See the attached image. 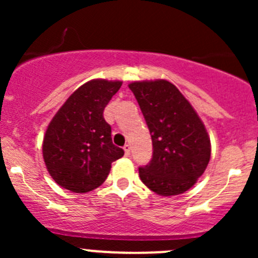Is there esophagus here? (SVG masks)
Returning a JSON list of instances; mask_svg holds the SVG:
<instances>
[{
  "mask_svg": "<svg viewBox=\"0 0 258 258\" xmlns=\"http://www.w3.org/2000/svg\"><path fill=\"white\" fill-rule=\"evenodd\" d=\"M123 150H124V155H126L127 157H128V156L131 155V146H130V145H124L123 146Z\"/></svg>",
  "mask_w": 258,
  "mask_h": 258,
  "instance_id": "34e87169",
  "label": "esophagus"
}]
</instances>
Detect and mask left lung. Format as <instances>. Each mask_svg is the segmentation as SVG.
<instances>
[{
  "instance_id": "obj_1",
  "label": "left lung",
  "mask_w": 258,
  "mask_h": 258,
  "mask_svg": "<svg viewBox=\"0 0 258 258\" xmlns=\"http://www.w3.org/2000/svg\"><path fill=\"white\" fill-rule=\"evenodd\" d=\"M152 139V160L139 168L140 178L161 196L191 188L210 162L211 142L204 122L175 85L166 80L128 85Z\"/></svg>"
}]
</instances>
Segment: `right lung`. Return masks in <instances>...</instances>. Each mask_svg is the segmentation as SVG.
I'll return each instance as SVG.
<instances>
[{"mask_svg": "<svg viewBox=\"0 0 258 258\" xmlns=\"http://www.w3.org/2000/svg\"><path fill=\"white\" fill-rule=\"evenodd\" d=\"M121 81L91 80L77 88L49 122L43 137L46 167L57 184L85 194L105 182L111 163L123 156L112 144L103 110Z\"/></svg>", "mask_w": 258, "mask_h": 258, "instance_id": "right-lung-1", "label": "right lung"}]
</instances>
